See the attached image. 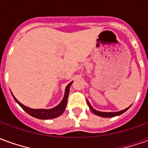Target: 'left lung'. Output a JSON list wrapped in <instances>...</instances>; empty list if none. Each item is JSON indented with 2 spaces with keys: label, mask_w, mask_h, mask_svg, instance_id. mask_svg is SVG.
I'll return each instance as SVG.
<instances>
[{
  "label": "left lung",
  "mask_w": 148,
  "mask_h": 148,
  "mask_svg": "<svg viewBox=\"0 0 148 148\" xmlns=\"http://www.w3.org/2000/svg\"><path fill=\"white\" fill-rule=\"evenodd\" d=\"M87 103H88V106L90 107V109L91 111L93 112V113L97 116H101V117H113V116H119V115H121L122 113H124V112H126L127 109L130 108L131 106H129L128 108L127 109H124V110H121V111L119 112H100L97 111V110H95V109H93L92 106H90V102L87 101Z\"/></svg>",
  "instance_id": "obj_1"
}]
</instances>
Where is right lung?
<instances>
[{
	"label": "right lung",
	"mask_w": 148,
	"mask_h": 148,
	"mask_svg": "<svg viewBox=\"0 0 148 148\" xmlns=\"http://www.w3.org/2000/svg\"><path fill=\"white\" fill-rule=\"evenodd\" d=\"M72 82L70 84H68L67 86L66 87V90H65V94L63 97V99L62 100V101L58 106H55V108L50 109H34L28 108L27 106H24L23 104H21L20 101H18L16 98L14 97V100L16 101V102L18 103V105L21 106L22 109H24V111L27 112V114H29L32 116H33L37 119H42V120H49V119H53V118H56L59 116L60 115L63 113V112L65 111L66 106L67 104V99L68 96H69V93H70V87H71Z\"/></svg>",
	"instance_id": "obj_1"
}]
</instances>
